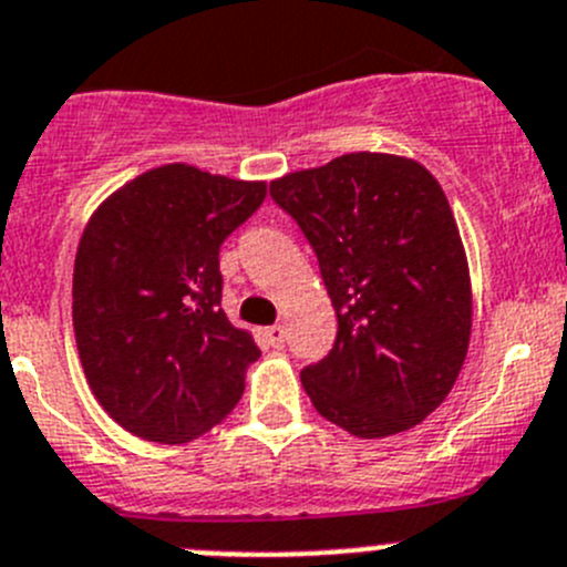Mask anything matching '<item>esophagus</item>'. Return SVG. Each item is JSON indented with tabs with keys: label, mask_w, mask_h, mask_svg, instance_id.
I'll return each instance as SVG.
<instances>
[{
	"label": "esophagus",
	"mask_w": 567,
	"mask_h": 567,
	"mask_svg": "<svg viewBox=\"0 0 567 567\" xmlns=\"http://www.w3.org/2000/svg\"><path fill=\"white\" fill-rule=\"evenodd\" d=\"M266 341H268V347L282 349L285 347V327H279V324L266 327Z\"/></svg>",
	"instance_id": "34e87169"
}]
</instances>
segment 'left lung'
<instances>
[{"label":"left lung","instance_id":"1","mask_svg":"<svg viewBox=\"0 0 567 567\" xmlns=\"http://www.w3.org/2000/svg\"><path fill=\"white\" fill-rule=\"evenodd\" d=\"M319 257L338 316L330 355L301 369L324 420L383 439L451 394L473 330L467 254L447 195L420 162L347 153L271 182Z\"/></svg>","mask_w":567,"mask_h":567}]
</instances>
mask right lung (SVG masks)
Instances as JSON below:
<instances>
[{"instance_id": "obj_1", "label": "right lung", "mask_w": 567, "mask_h": 567, "mask_svg": "<svg viewBox=\"0 0 567 567\" xmlns=\"http://www.w3.org/2000/svg\"><path fill=\"white\" fill-rule=\"evenodd\" d=\"M266 200V182L162 164L94 209L72 277V321L89 389L147 442L212 431L259 358L220 308V243Z\"/></svg>"}]
</instances>
